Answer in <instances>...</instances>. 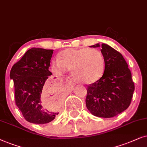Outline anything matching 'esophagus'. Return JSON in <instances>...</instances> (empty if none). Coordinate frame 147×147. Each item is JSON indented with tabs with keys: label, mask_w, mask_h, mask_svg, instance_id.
<instances>
[{
	"label": "esophagus",
	"mask_w": 147,
	"mask_h": 147,
	"mask_svg": "<svg viewBox=\"0 0 147 147\" xmlns=\"http://www.w3.org/2000/svg\"><path fill=\"white\" fill-rule=\"evenodd\" d=\"M67 79H68V80H70V78H69V77H68V78H67Z\"/></svg>",
	"instance_id": "obj_1"
}]
</instances>
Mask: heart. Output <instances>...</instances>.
<instances>
[{
  "label": "heart",
  "mask_w": 147,
  "mask_h": 147,
  "mask_svg": "<svg viewBox=\"0 0 147 147\" xmlns=\"http://www.w3.org/2000/svg\"><path fill=\"white\" fill-rule=\"evenodd\" d=\"M56 73L71 70L73 79L81 84H92L103 76L105 60L100 51L94 48L66 49L52 62Z\"/></svg>",
  "instance_id": "obj_1"
}]
</instances>
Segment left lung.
<instances>
[{
	"label": "left lung",
	"instance_id": "8db88e82",
	"mask_svg": "<svg viewBox=\"0 0 147 147\" xmlns=\"http://www.w3.org/2000/svg\"><path fill=\"white\" fill-rule=\"evenodd\" d=\"M90 47H101L105 70L98 81L87 86L86 106L94 116L112 118L126 110L132 101L134 84L131 72L122 54L111 46Z\"/></svg>",
	"mask_w": 147,
	"mask_h": 147
}]
</instances>
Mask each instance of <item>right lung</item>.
I'll use <instances>...</instances> for the list:
<instances>
[{"mask_svg": "<svg viewBox=\"0 0 147 147\" xmlns=\"http://www.w3.org/2000/svg\"><path fill=\"white\" fill-rule=\"evenodd\" d=\"M53 50L33 48L27 50L10 72L15 86V103L27 122L47 124L59 113L56 109L47 107L42 97L58 92L57 84L49 83V70ZM56 96L60 99V94Z\"/></svg>", "mask_w": 147, "mask_h": 147, "instance_id": "add662e5", "label": "right lung"}]
</instances>
